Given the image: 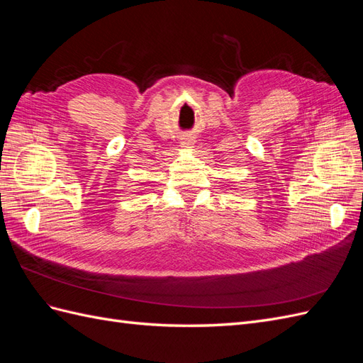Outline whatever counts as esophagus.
<instances>
[{"label": "esophagus", "mask_w": 363, "mask_h": 363, "mask_svg": "<svg viewBox=\"0 0 363 363\" xmlns=\"http://www.w3.org/2000/svg\"><path fill=\"white\" fill-rule=\"evenodd\" d=\"M182 147H184V148H191V147H192L191 140H183V142H182Z\"/></svg>", "instance_id": "1"}]
</instances>
